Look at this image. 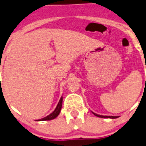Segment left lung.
<instances>
[{"instance_id":"8db88e82","label":"left lung","mask_w":146,"mask_h":146,"mask_svg":"<svg viewBox=\"0 0 146 146\" xmlns=\"http://www.w3.org/2000/svg\"><path fill=\"white\" fill-rule=\"evenodd\" d=\"M92 113L94 114L96 116H97V117H104V118H111V119H114V118H117V117H118L117 116H104V115H98V114H96L94 113V112H92Z\"/></svg>"}]
</instances>
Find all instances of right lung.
Wrapping results in <instances>:
<instances>
[{"mask_svg": "<svg viewBox=\"0 0 146 146\" xmlns=\"http://www.w3.org/2000/svg\"><path fill=\"white\" fill-rule=\"evenodd\" d=\"M62 97H61L60 100H59V103H58L57 106L56 107L55 110H54L51 114H50V115L46 116V117H43V118L40 119V120H39V121H40V120H50L56 118V117H57L58 115H59V112H60L61 109H62Z\"/></svg>", "mask_w": 146, "mask_h": 146, "instance_id": "1", "label": "right lung"}]
</instances>
